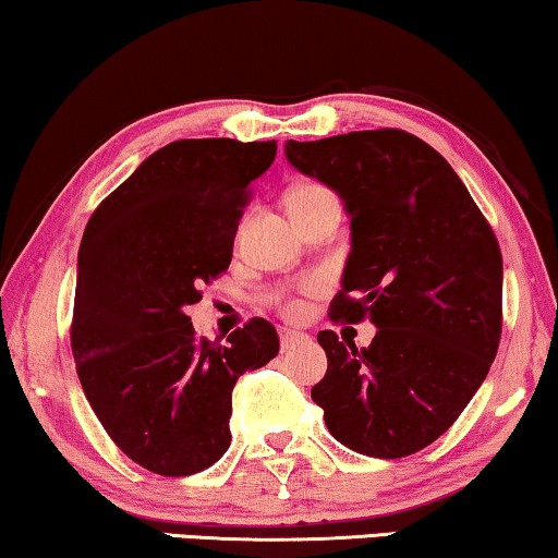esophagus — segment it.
Segmentation results:
<instances>
[{
  "label": "esophagus",
  "mask_w": 558,
  "mask_h": 558,
  "mask_svg": "<svg viewBox=\"0 0 558 558\" xmlns=\"http://www.w3.org/2000/svg\"><path fill=\"white\" fill-rule=\"evenodd\" d=\"M307 340H310V335L296 332V330H281L279 332L281 350H294L296 345H302V342H307Z\"/></svg>",
  "instance_id": "esophagus-1"
}]
</instances>
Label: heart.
Wrapping results in <instances>:
<instances>
[{"label": "heart", "instance_id": "heart-1", "mask_svg": "<svg viewBox=\"0 0 558 558\" xmlns=\"http://www.w3.org/2000/svg\"><path fill=\"white\" fill-rule=\"evenodd\" d=\"M317 193H325V187H319V185H300V187H294L292 193H289L287 203L304 201V197H312V195H317ZM302 289H310V287H302ZM277 304H279V310L284 312V315H296V312L302 310V304H300V300H296L294 294H281L279 300H277Z\"/></svg>", "mask_w": 558, "mask_h": 558}]
</instances>
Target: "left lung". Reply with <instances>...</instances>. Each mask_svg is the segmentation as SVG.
I'll list each match as a JSON object with an SVG mask.
<instances>
[{
    "mask_svg": "<svg viewBox=\"0 0 558 558\" xmlns=\"http://www.w3.org/2000/svg\"><path fill=\"white\" fill-rule=\"evenodd\" d=\"M296 170L332 187L350 256L330 317L378 327L368 348L323 330L312 388L330 434L396 460L439 439L483 384L502 330V256L445 157L401 129L284 144Z\"/></svg>",
    "mask_w": 558,
    "mask_h": 558,
    "instance_id": "8db88e82",
    "label": "left lung"
}]
</instances>
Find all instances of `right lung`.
<instances>
[{
	"mask_svg": "<svg viewBox=\"0 0 558 558\" xmlns=\"http://www.w3.org/2000/svg\"><path fill=\"white\" fill-rule=\"evenodd\" d=\"M277 142L180 140L157 149L90 216L78 251L71 348L83 393L121 452L165 477L195 475L231 445L239 376L279 353L254 317L226 342L187 317L223 274Z\"/></svg>",
	"mask_w": 558,
	"mask_h": 558,
	"instance_id": "1",
	"label": "right lung"
}]
</instances>
